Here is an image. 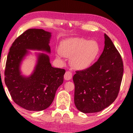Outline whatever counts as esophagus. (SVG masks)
<instances>
[{
    "label": "esophagus",
    "instance_id": "34e87169",
    "mask_svg": "<svg viewBox=\"0 0 133 133\" xmlns=\"http://www.w3.org/2000/svg\"><path fill=\"white\" fill-rule=\"evenodd\" d=\"M72 74L71 71H66L65 72L64 75V79L66 80V81H69V80L71 79L72 78Z\"/></svg>",
    "mask_w": 133,
    "mask_h": 133
}]
</instances>
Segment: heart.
<instances>
[{"label": "heart", "instance_id": "obj_1", "mask_svg": "<svg viewBox=\"0 0 133 133\" xmlns=\"http://www.w3.org/2000/svg\"><path fill=\"white\" fill-rule=\"evenodd\" d=\"M98 43L94 41L83 38H72L63 42L61 53L68 57H72V65L79 70H85L91 66L99 54Z\"/></svg>", "mask_w": 133, "mask_h": 133}]
</instances>
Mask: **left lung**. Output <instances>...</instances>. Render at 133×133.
Listing matches in <instances>:
<instances>
[{
	"mask_svg": "<svg viewBox=\"0 0 133 133\" xmlns=\"http://www.w3.org/2000/svg\"><path fill=\"white\" fill-rule=\"evenodd\" d=\"M105 46L98 61L84 70L76 71L74 103L84 113L99 112L117 98L123 77L121 54L110 38L104 34Z\"/></svg>",
	"mask_w": 133,
	"mask_h": 133,
	"instance_id": "obj_1",
	"label": "left lung"
}]
</instances>
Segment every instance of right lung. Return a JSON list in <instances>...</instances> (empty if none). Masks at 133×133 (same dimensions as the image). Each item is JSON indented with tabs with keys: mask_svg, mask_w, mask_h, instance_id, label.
Masks as SVG:
<instances>
[{
	"mask_svg": "<svg viewBox=\"0 0 133 133\" xmlns=\"http://www.w3.org/2000/svg\"><path fill=\"white\" fill-rule=\"evenodd\" d=\"M51 36V32L42 29H29L14 41L7 56L5 84L14 102L26 110L39 111L48 108L63 82L65 70L52 67L49 56L42 52L37 54V64L31 76H23L20 70L27 50L50 53Z\"/></svg>",
	"mask_w": 133,
	"mask_h": 133,
	"instance_id": "add662e5",
	"label": "right lung"
}]
</instances>
